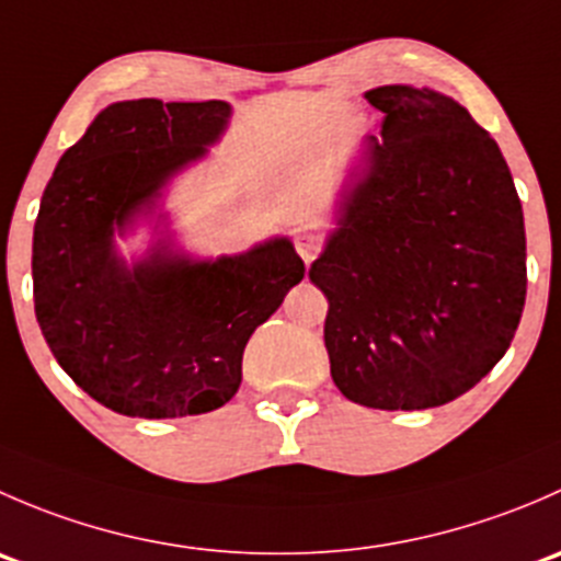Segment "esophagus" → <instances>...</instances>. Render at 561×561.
I'll use <instances>...</instances> for the list:
<instances>
[{
    "label": "esophagus",
    "mask_w": 561,
    "mask_h": 561,
    "mask_svg": "<svg viewBox=\"0 0 561 561\" xmlns=\"http://www.w3.org/2000/svg\"><path fill=\"white\" fill-rule=\"evenodd\" d=\"M296 249L298 254H301L304 263H312L317 257V252H320V239H317L314 233H301L296 241Z\"/></svg>",
    "instance_id": "esophagus-1"
}]
</instances>
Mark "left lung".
<instances>
[{"label": "left lung", "mask_w": 561, "mask_h": 561, "mask_svg": "<svg viewBox=\"0 0 561 561\" xmlns=\"http://www.w3.org/2000/svg\"><path fill=\"white\" fill-rule=\"evenodd\" d=\"M366 135L309 268L328 298L336 388L371 410H428L478 386L524 312V211L496 140L448 94H364Z\"/></svg>", "instance_id": "8db88e82"}]
</instances>
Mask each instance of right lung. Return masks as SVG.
Segmentation results:
<instances>
[{
    "instance_id": "1",
    "label": "right lung",
    "mask_w": 561,
    "mask_h": 561,
    "mask_svg": "<svg viewBox=\"0 0 561 561\" xmlns=\"http://www.w3.org/2000/svg\"><path fill=\"white\" fill-rule=\"evenodd\" d=\"M230 113L225 100L107 105L61 154L39 201V331L72 382L118 415L184 417L228 404L249 336L307 274L287 236L214 260L173 244L162 192L222 138ZM140 221H154L158 239L129 264L115 239Z\"/></svg>"
}]
</instances>
